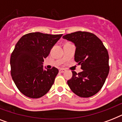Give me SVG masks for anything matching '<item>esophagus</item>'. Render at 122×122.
Segmentation results:
<instances>
[{"label":"esophagus","mask_w":122,"mask_h":122,"mask_svg":"<svg viewBox=\"0 0 122 122\" xmlns=\"http://www.w3.org/2000/svg\"><path fill=\"white\" fill-rule=\"evenodd\" d=\"M65 71H66V70L64 68H61L59 70V72L60 73H64Z\"/></svg>","instance_id":"obj_1"}]
</instances>
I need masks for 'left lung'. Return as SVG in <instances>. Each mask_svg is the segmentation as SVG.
Segmentation results:
<instances>
[{"mask_svg": "<svg viewBox=\"0 0 122 122\" xmlns=\"http://www.w3.org/2000/svg\"><path fill=\"white\" fill-rule=\"evenodd\" d=\"M63 37L75 44V61L81 65L83 70L78 74L73 71L68 85L78 96H92L102 88L109 73L108 51L102 41L90 32L78 31Z\"/></svg>", "mask_w": 122, "mask_h": 122, "instance_id": "left-lung-1", "label": "left lung"}]
</instances>
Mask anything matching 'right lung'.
<instances>
[{
	"label": "right lung",
	"instance_id": "add662e5",
	"mask_svg": "<svg viewBox=\"0 0 122 122\" xmlns=\"http://www.w3.org/2000/svg\"><path fill=\"white\" fill-rule=\"evenodd\" d=\"M62 34L27 33L16 44L10 56V74L21 92L30 98H40L53 85L58 69L44 70L42 63Z\"/></svg>",
	"mask_w": 122,
	"mask_h": 122
}]
</instances>
